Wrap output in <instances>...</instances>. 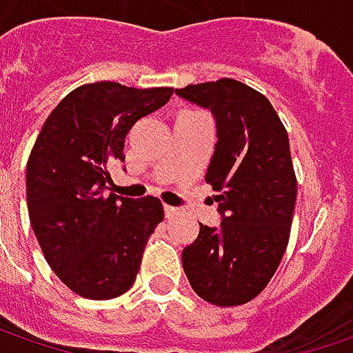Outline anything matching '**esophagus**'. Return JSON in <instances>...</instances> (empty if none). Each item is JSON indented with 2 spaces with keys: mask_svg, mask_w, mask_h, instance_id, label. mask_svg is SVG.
<instances>
[{
  "mask_svg": "<svg viewBox=\"0 0 353 353\" xmlns=\"http://www.w3.org/2000/svg\"><path fill=\"white\" fill-rule=\"evenodd\" d=\"M179 208H174V206H167V204H165V216H167V218H169V220H172V218H176V216H179Z\"/></svg>",
  "mask_w": 353,
  "mask_h": 353,
  "instance_id": "1",
  "label": "esophagus"
}]
</instances>
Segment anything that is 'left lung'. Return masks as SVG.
<instances>
[{
  "mask_svg": "<svg viewBox=\"0 0 353 353\" xmlns=\"http://www.w3.org/2000/svg\"><path fill=\"white\" fill-rule=\"evenodd\" d=\"M176 94L216 117L218 143L204 181L224 218L220 228L200 224L183 250L184 273L206 303L245 305L269 285L289 245L296 202L289 135L263 94L234 78Z\"/></svg>",
  "mask_w": 353,
  "mask_h": 353,
  "instance_id": "1",
  "label": "left lung"
}]
</instances>
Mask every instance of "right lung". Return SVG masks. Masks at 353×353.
Masks as SVG:
<instances>
[{"mask_svg":"<svg viewBox=\"0 0 353 353\" xmlns=\"http://www.w3.org/2000/svg\"><path fill=\"white\" fill-rule=\"evenodd\" d=\"M172 88L82 84L64 96L37 135L27 161V208L43 255L76 294L108 301L128 292L145 245L163 222L155 196L110 190V167L137 119L169 102Z\"/></svg>","mask_w":353,"mask_h":353,"instance_id":"right-lung-1","label":"right lung"}]
</instances>
